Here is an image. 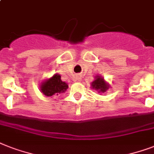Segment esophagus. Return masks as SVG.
I'll return each mask as SVG.
<instances>
[{
	"label": "esophagus",
	"instance_id": "obj_1",
	"mask_svg": "<svg viewBox=\"0 0 154 154\" xmlns=\"http://www.w3.org/2000/svg\"><path fill=\"white\" fill-rule=\"evenodd\" d=\"M80 80H81V77L78 75V76H77V77H76V81H80Z\"/></svg>",
	"mask_w": 154,
	"mask_h": 154
}]
</instances>
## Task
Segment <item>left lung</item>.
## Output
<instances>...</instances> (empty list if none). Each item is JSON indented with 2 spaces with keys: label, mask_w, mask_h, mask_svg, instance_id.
Instances as JSON below:
<instances>
[{
  "label": "left lung",
  "mask_w": 154,
  "mask_h": 154,
  "mask_svg": "<svg viewBox=\"0 0 154 154\" xmlns=\"http://www.w3.org/2000/svg\"><path fill=\"white\" fill-rule=\"evenodd\" d=\"M91 86L93 89L98 91V93H105L109 89V85L108 83H106L103 77H101V76H97L96 79L92 82Z\"/></svg>",
  "instance_id": "obj_1"
}]
</instances>
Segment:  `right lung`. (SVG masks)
<instances>
[{"mask_svg":"<svg viewBox=\"0 0 154 154\" xmlns=\"http://www.w3.org/2000/svg\"><path fill=\"white\" fill-rule=\"evenodd\" d=\"M67 83L62 82L60 79V75L56 73L52 77L45 80L41 85V92L47 97L58 95L64 93L68 89Z\"/></svg>","mask_w":154,"mask_h":154,"instance_id":"add662e5","label":"right lung"}]
</instances>
